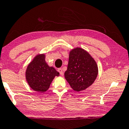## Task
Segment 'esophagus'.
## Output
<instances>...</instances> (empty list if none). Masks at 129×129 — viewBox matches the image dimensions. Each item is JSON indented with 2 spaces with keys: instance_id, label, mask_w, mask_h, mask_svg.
Here are the masks:
<instances>
[{
  "instance_id": "obj_1",
  "label": "esophagus",
  "mask_w": 129,
  "mask_h": 129,
  "mask_svg": "<svg viewBox=\"0 0 129 129\" xmlns=\"http://www.w3.org/2000/svg\"><path fill=\"white\" fill-rule=\"evenodd\" d=\"M58 72L60 73V75H61V76L63 75V70H62L61 68H59V69H58Z\"/></svg>"
}]
</instances>
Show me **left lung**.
Instances as JSON below:
<instances>
[{
	"label": "left lung",
	"mask_w": 129,
	"mask_h": 129,
	"mask_svg": "<svg viewBox=\"0 0 129 129\" xmlns=\"http://www.w3.org/2000/svg\"><path fill=\"white\" fill-rule=\"evenodd\" d=\"M98 75V64L88 52L81 48L70 51L64 77L73 90L80 91L88 88Z\"/></svg>",
	"instance_id": "left-lung-1"
}]
</instances>
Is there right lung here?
Masks as SVG:
<instances>
[{
    "mask_svg": "<svg viewBox=\"0 0 129 129\" xmlns=\"http://www.w3.org/2000/svg\"><path fill=\"white\" fill-rule=\"evenodd\" d=\"M45 54H38L28 65L26 71V78L29 86L35 91L45 92L50 87L58 72L53 67L46 63Z\"/></svg>",
    "mask_w": 129,
    "mask_h": 129,
    "instance_id": "obj_1",
    "label": "right lung"
}]
</instances>
